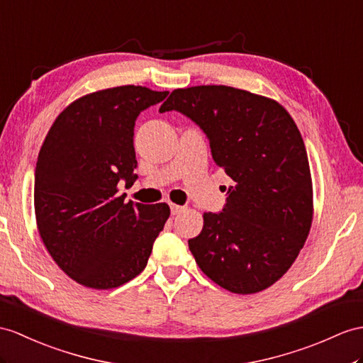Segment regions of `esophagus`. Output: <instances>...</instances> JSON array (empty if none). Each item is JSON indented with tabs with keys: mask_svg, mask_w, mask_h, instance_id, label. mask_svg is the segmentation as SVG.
Returning <instances> with one entry per match:
<instances>
[{
	"mask_svg": "<svg viewBox=\"0 0 363 363\" xmlns=\"http://www.w3.org/2000/svg\"><path fill=\"white\" fill-rule=\"evenodd\" d=\"M169 206H171V214L172 216H177V214H180V212L184 209L183 206H179V205H175V203H169Z\"/></svg>",
	"mask_w": 363,
	"mask_h": 363,
	"instance_id": "34e87169",
	"label": "esophagus"
}]
</instances>
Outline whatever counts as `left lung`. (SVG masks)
<instances>
[{
  "label": "left lung",
  "instance_id": "obj_1",
  "mask_svg": "<svg viewBox=\"0 0 363 363\" xmlns=\"http://www.w3.org/2000/svg\"><path fill=\"white\" fill-rule=\"evenodd\" d=\"M203 129L212 158L234 180L220 214H203L188 242L199 268L235 294L269 288L294 263L313 223V180L303 138L288 111L231 86L175 89L160 112Z\"/></svg>",
  "mask_w": 363,
  "mask_h": 363
}]
</instances>
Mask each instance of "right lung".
Returning a JSON list of instances; mask_svg holds the SVG:
<instances>
[{
	"mask_svg": "<svg viewBox=\"0 0 363 363\" xmlns=\"http://www.w3.org/2000/svg\"><path fill=\"white\" fill-rule=\"evenodd\" d=\"M167 94L129 84L83 95L44 138L35 169L37 228L50 257L79 285L111 289L137 277L171 214L166 203L141 205L118 194L120 180H137L138 113Z\"/></svg>",
	"mask_w": 363,
	"mask_h": 363,
	"instance_id": "1",
	"label": "right lung"
}]
</instances>
